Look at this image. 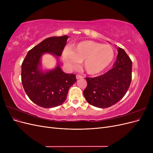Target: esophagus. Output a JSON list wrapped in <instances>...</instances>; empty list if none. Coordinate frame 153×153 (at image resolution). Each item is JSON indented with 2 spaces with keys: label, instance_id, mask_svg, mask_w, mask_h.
Returning a JSON list of instances; mask_svg holds the SVG:
<instances>
[{
  "label": "esophagus",
  "instance_id": "esophagus-1",
  "mask_svg": "<svg viewBox=\"0 0 153 153\" xmlns=\"http://www.w3.org/2000/svg\"><path fill=\"white\" fill-rule=\"evenodd\" d=\"M76 79H80V78H84V76H82L80 75H77L76 76Z\"/></svg>",
  "mask_w": 153,
  "mask_h": 153
}]
</instances>
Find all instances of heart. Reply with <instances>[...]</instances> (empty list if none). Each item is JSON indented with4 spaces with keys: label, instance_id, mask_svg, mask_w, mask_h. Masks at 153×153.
Listing matches in <instances>:
<instances>
[{
    "label": "heart",
    "instance_id": "1",
    "mask_svg": "<svg viewBox=\"0 0 153 153\" xmlns=\"http://www.w3.org/2000/svg\"><path fill=\"white\" fill-rule=\"evenodd\" d=\"M114 57L113 48L92 41H84L66 50L62 59L67 66L75 68L83 62V68L89 75H97L104 71L112 63Z\"/></svg>",
    "mask_w": 153,
    "mask_h": 153
}]
</instances>
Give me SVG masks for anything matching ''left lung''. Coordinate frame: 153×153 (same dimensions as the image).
Returning a JSON list of instances; mask_svg holds the SVG:
<instances>
[{
    "mask_svg": "<svg viewBox=\"0 0 153 153\" xmlns=\"http://www.w3.org/2000/svg\"><path fill=\"white\" fill-rule=\"evenodd\" d=\"M112 68L102 75L86 77L84 96L90 105L105 108L117 103L128 91L131 81L132 62L125 51L118 47Z\"/></svg>",
    "mask_w": 153,
    "mask_h": 153,
    "instance_id": "obj_1",
    "label": "left lung"
}]
</instances>
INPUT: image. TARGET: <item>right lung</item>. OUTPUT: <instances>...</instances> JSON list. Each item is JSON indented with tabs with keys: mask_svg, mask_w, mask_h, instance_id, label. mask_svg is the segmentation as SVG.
I'll list each match as a JSON object with an SVG mask.
<instances>
[{
	"mask_svg": "<svg viewBox=\"0 0 153 153\" xmlns=\"http://www.w3.org/2000/svg\"><path fill=\"white\" fill-rule=\"evenodd\" d=\"M69 37H50L35 46L27 53L22 64V82L29 99L43 108H53L66 100L69 89L76 81V75L62 71L60 64L52 70L41 69V58L49 53L58 59ZM58 61V60H57Z\"/></svg>",
	"mask_w": 153,
	"mask_h": 153,
	"instance_id": "add662e5",
	"label": "right lung"
}]
</instances>
